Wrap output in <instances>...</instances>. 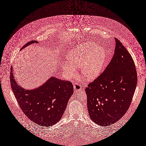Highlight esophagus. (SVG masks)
<instances>
[{
	"mask_svg": "<svg viewBox=\"0 0 146 146\" xmlns=\"http://www.w3.org/2000/svg\"><path fill=\"white\" fill-rule=\"evenodd\" d=\"M81 88H81V85H80L79 84L75 83V84H74V90L76 91V92L81 91Z\"/></svg>",
	"mask_w": 146,
	"mask_h": 146,
	"instance_id": "obj_1",
	"label": "esophagus"
}]
</instances>
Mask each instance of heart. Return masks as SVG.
Wrapping results in <instances>:
<instances>
[{
  "label": "heart",
  "mask_w": 146,
  "mask_h": 146,
  "mask_svg": "<svg viewBox=\"0 0 146 146\" xmlns=\"http://www.w3.org/2000/svg\"><path fill=\"white\" fill-rule=\"evenodd\" d=\"M105 52L96 43L88 41L76 46L67 55L69 61L62 63V69L70 78L76 75V67L81 66L82 76L93 80L99 75L105 60Z\"/></svg>",
  "instance_id": "heart-1"
}]
</instances>
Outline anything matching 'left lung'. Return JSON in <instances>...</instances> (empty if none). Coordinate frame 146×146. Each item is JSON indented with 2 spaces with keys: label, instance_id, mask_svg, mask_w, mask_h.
I'll list each match as a JSON object with an SVG mask.
<instances>
[{
  "label": "left lung",
  "instance_id": "8db88e82",
  "mask_svg": "<svg viewBox=\"0 0 146 146\" xmlns=\"http://www.w3.org/2000/svg\"><path fill=\"white\" fill-rule=\"evenodd\" d=\"M114 54L106 69L86 88L91 120L109 126L128 111L135 91L137 72L130 53L115 38Z\"/></svg>",
  "mask_w": 146,
  "mask_h": 146
}]
</instances>
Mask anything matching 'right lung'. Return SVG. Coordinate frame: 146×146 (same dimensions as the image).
<instances>
[{
  "label": "right lung",
  "mask_w": 146,
  "mask_h": 146,
  "mask_svg": "<svg viewBox=\"0 0 146 146\" xmlns=\"http://www.w3.org/2000/svg\"><path fill=\"white\" fill-rule=\"evenodd\" d=\"M33 43L31 41L23 46ZM11 86L21 110L31 120L39 126L50 127L60 120L68 101L73 93L70 81L51 77L43 85L35 90H26L17 84L11 68Z\"/></svg>",
  "instance_id": "obj_1"
}]
</instances>
